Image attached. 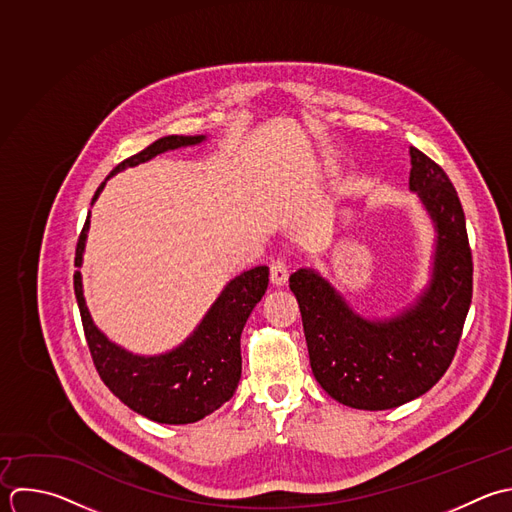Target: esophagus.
Wrapping results in <instances>:
<instances>
[{"label":"esophagus","instance_id":"34e87169","mask_svg":"<svg viewBox=\"0 0 512 512\" xmlns=\"http://www.w3.org/2000/svg\"><path fill=\"white\" fill-rule=\"evenodd\" d=\"M289 279V265L285 259H275L271 263V283L275 287H283Z\"/></svg>","mask_w":512,"mask_h":512}]
</instances>
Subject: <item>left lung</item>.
Listing matches in <instances>:
<instances>
[{
  "mask_svg": "<svg viewBox=\"0 0 512 512\" xmlns=\"http://www.w3.org/2000/svg\"><path fill=\"white\" fill-rule=\"evenodd\" d=\"M409 187L433 219V275L415 305L391 319H365L317 271L289 277L317 383L361 411L401 407L447 373L473 299V255L459 195L431 157L411 147Z\"/></svg>",
  "mask_w": 512,
  "mask_h": 512,
  "instance_id": "obj_1",
  "label": "left lung"
}]
</instances>
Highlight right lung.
<instances>
[{"instance_id": "obj_1", "label": "right lung", "mask_w": 512, "mask_h": 512, "mask_svg": "<svg viewBox=\"0 0 512 512\" xmlns=\"http://www.w3.org/2000/svg\"><path fill=\"white\" fill-rule=\"evenodd\" d=\"M205 135H167L121 161L109 177L153 159L159 153L197 145ZM107 177V179H109ZM105 179V181H107ZM97 187L91 205L105 187ZM89 215L79 233L75 267H81ZM269 285V267H253L231 279L197 329L173 351L153 357L133 355L111 343L93 323L81 285L73 273L75 299L93 365L109 391L131 411L165 425L197 423L225 405L241 379V331Z\"/></svg>"}]
</instances>
